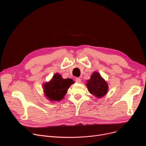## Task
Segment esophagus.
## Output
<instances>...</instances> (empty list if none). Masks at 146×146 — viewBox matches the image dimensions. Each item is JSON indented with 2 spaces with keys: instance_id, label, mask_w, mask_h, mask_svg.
Instances as JSON below:
<instances>
[{
  "instance_id": "34e87169",
  "label": "esophagus",
  "mask_w": 146,
  "mask_h": 146,
  "mask_svg": "<svg viewBox=\"0 0 146 146\" xmlns=\"http://www.w3.org/2000/svg\"><path fill=\"white\" fill-rule=\"evenodd\" d=\"M76 82L78 83H81V79L80 78H76Z\"/></svg>"
}]
</instances>
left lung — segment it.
Segmentation results:
<instances>
[{"label":"left lung","instance_id":"obj_1","mask_svg":"<svg viewBox=\"0 0 146 146\" xmlns=\"http://www.w3.org/2000/svg\"><path fill=\"white\" fill-rule=\"evenodd\" d=\"M86 85L89 93L98 98L106 95L109 89L108 83L97 72H94L91 75Z\"/></svg>","mask_w":146,"mask_h":146}]
</instances>
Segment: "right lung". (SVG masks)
Here are the masks:
<instances>
[{"label":"right lung","instance_id":"add662e5","mask_svg":"<svg viewBox=\"0 0 146 146\" xmlns=\"http://www.w3.org/2000/svg\"><path fill=\"white\" fill-rule=\"evenodd\" d=\"M74 82L72 79H63L61 74L55 73L49 82L43 84L45 96L51 102L60 101L64 98L67 92Z\"/></svg>","mask_w":146,"mask_h":146}]
</instances>
